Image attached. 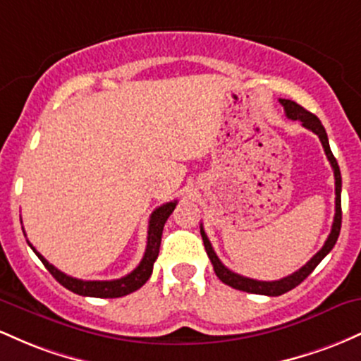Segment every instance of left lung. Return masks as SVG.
<instances>
[{
	"mask_svg": "<svg viewBox=\"0 0 361 361\" xmlns=\"http://www.w3.org/2000/svg\"><path fill=\"white\" fill-rule=\"evenodd\" d=\"M279 104H281L283 109H285V114H286V117H288V119H291V121H300L303 128L310 129L312 133H315V135L319 136V140H321V143H322L324 152H326L327 160H329L331 167H333V170H334V180H336V213H334L333 228H331V233H329V237H327L326 244L322 245V249L319 250V252L315 254V256L312 257L310 261L307 262L305 266H303V268H300L298 271H295V273L290 274V276L278 279V281H259V279L240 276V274L233 273V271H230L228 268H225V266L221 264L220 259H218L216 254H214V250H213V247H212V242L208 240V237H206V233H204V228H202V225H201V237H202V242H204L206 254H208L209 261H212L213 269H214V273H216V276L220 278L221 281L225 283V285L232 286V288H235V290L247 291V293L268 295V297H278V295L286 293V291L293 290L295 286L300 285L303 279H305L312 273V271L317 268L319 262H321L322 259L326 257L327 254L331 252V250H333L336 240H338V237H339V230H341V172H339L338 161H336L333 152H331L329 140H327L326 129H324L322 123H321V121H319L317 116H314V114H312V112L305 111V109H303L302 105H298L297 102H293V100L279 99Z\"/></svg>",
	"mask_w": 361,
	"mask_h": 361,
	"instance_id": "8db88e82",
	"label": "left lung"
}]
</instances>
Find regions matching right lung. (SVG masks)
<instances>
[{
    "instance_id": "obj_1",
    "label": "right lung",
    "mask_w": 361,
    "mask_h": 361,
    "mask_svg": "<svg viewBox=\"0 0 361 361\" xmlns=\"http://www.w3.org/2000/svg\"><path fill=\"white\" fill-rule=\"evenodd\" d=\"M177 201L165 202V204L159 206L155 212L149 216V225H148V242H147V250H145V256L141 259V262L137 264V268L126 276L119 279H111V281H85V279H78L64 274L63 271L49 264L46 261V257L40 256L35 250V247H32L37 257L42 261V264L46 266L47 271L54 276L64 288H68L73 293L83 295V297H95V298H119L124 295L133 293L137 288L145 285L148 281V278L152 276L153 271V262L157 261L160 252V242H161V232H164V225L167 221V218L172 214L173 208H176Z\"/></svg>"
}]
</instances>
